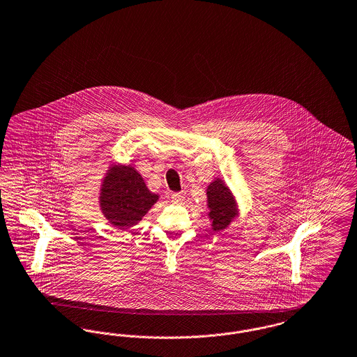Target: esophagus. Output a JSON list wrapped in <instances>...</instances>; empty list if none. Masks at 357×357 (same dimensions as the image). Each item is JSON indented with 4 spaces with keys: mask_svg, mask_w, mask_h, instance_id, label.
I'll return each instance as SVG.
<instances>
[{
    "mask_svg": "<svg viewBox=\"0 0 357 357\" xmlns=\"http://www.w3.org/2000/svg\"><path fill=\"white\" fill-rule=\"evenodd\" d=\"M171 201H172L174 204H182V202L185 201V197H183V194H181V192H175V194L171 195Z\"/></svg>",
    "mask_w": 357,
    "mask_h": 357,
    "instance_id": "34e87169",
    "label": "esophagus"
}]
</instances>
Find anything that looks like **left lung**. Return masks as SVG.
I'll return each mask as SVG.
<instances>
[{
	"label": "left lung",
	"instance_id": "obj_1",
	"mask_svg": "<svg viewBox=\"0 0 357 357\" xmlns=\"http://www.w3.org/2000/svg\"><path fill=\"white\" fill-rule=\"evenodd\" d=\"M206 206L208 217L214 231H225L238 214V204L229 189L221 178H214L206 188Z\"/></svg>",
	"mask_w": 357,
	"mask_h": 357
}]
</instances>
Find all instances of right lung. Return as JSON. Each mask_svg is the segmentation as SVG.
Here are the masks:
<instances>
[{"mask_svg":"<svg viewBox=\"0 0 357 357\" xmlns=\"http://www.w3.org/2000/svg\"><path fill=\"white\" fill-rule=\"evenodd\" d=\"M159 201V194L148 189L142 174L130 165L113 162L100 185L98 204L113 227L128 229L139 224Z\"/></svg>","mask_w":357,"mask_h":357,"instance_id":"1","label":"right lung"}]
</instances>
